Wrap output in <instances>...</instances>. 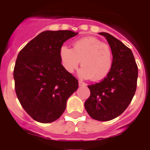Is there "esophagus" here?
Instances as JSON below:
<instances>
[{
    "label": "esophagus",
    "instance_id": "obj_1",
    "mask_svg": "<svg viewBox=\"0 0 150 150\" xmlns=\"http://www.w3.org/2000/svg\"><path fill=\"white\" fill-rule=\"evenodd\" d=\"M79 86H86V84L84 82L81 81V80H79Z\"/></svg>",
    "mask_w": 150,
    "mask_h": 150
}]
</instances>
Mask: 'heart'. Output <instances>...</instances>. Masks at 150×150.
<instances>
[{
  "label": "heart",
  "mask_w": 150,
  "mask_h": 150,
  "mask_svg": "<svg viewBox=\"0 0 150 150\" xmlns=\"http://www.w3.org/2000/svg\"><path fill=\"white\" fill-rule=\"evenodd\" d=\"M61 62L68 73L76 70L80 61L83 66L79 76L95 81L108 76L112 66L110 46L93 37L83 38L73 43V48L62 46L59 52Z\"/></svg>",
  "instance_id": "obj_1"
}]
</instances>
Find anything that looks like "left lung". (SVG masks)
Masks as SVG:
<instances>
[{"label":"left lung","instance_id":"left-lung-1","mask_svg":"<svg viewBox=\"0 0 150 150\" xmlns=\"http://www.w3.org/2000/svg\"><path fill=\"white\" fill-rule=\"evenodd\" d=\"M108 41L112 53V66L108 76L88 85L90 96L85 108L92 119L109 121L121 115L133 98L137 88L138 68L132 50L111 34L99 33Z\"/></svg>","mask_w":150,"mask_h":150}]
</instances>
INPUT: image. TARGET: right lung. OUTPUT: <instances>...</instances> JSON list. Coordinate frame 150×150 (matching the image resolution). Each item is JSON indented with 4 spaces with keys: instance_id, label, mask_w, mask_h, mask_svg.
I'll list each match as a JSON object with an SVG mask.
<instances>
[{
    "instance_id": "right-lung-1",
    "label": "right lung",
    "mask_w": 150,
    "mask_h": 150,
    "mask_svg": "<svg viewBox=\"0 0 150 150\" xmlns=\"http://www.w3.org/2000/svg\"><path fill=\"white\" fill-rule=\"evenodd\" d=\"M77 34L43 31L18 53L13 71L16 93L23 109L39 122L58 120L78 88V80L64 68L59 55L63 43Z\"/></svg>"
}]
</instances>
